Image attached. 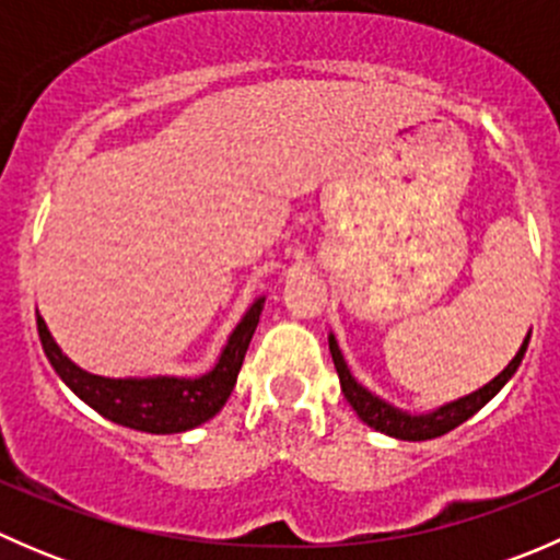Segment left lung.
<instances>
[{
    "label": "left lung",
    "instance_id": "left-lung-1",
    "mask_svg": "<svg viewBox=\"0 0 560 560\" xmlns=\"http://www.w3.org/2000/svg\"><path fill=\"white\" fill-rule=\"evenodd\" d=\"M528 341H530V332L523 338L521 349H517L515 358L510 360V365H506L499 376H493L488 385L463 395V398L450 400V404L436 406V409L431 411H406L400 409V406H393L389 400L380 398L376 393H371L369 387L360 385V382L352 376V371H349L347 360H343V352L341 347H338L336 336H332V332L327 336L332 365H336L338 371V382H341L343 398L349 400V406L358 411V417L365 422V425L385 433V436L400 439V442H428V439L444 436V433H450L453 428L463 425L466 420H471V417L477 415L488 400H493L495 395L501 393V387L515 376V371L521 369L523 363L525 349H528Z\"/></svg>",
    "mask_w": 560,
    "mask_h": 560
}]
</instances>
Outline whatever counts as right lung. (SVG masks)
Instances as JSON below:
<instances>
[{"label":"right lung","mask_w":560,"mask_h":560,"mask_svg":"<svg viewBox=\"0 0 560 560\" xmlns=\"http://www.w3.org/2000/svg\"><path fill=\"white\" fill-rule=\"evenodd\" d=\"M265 295L254 298L252 306L241 316L238 325L230 332L228 343L219 352L211 371L200 376H100L72 363L56 338L50 336L48 325L37 314L39 343L45 358L50 360L59 380L65 382L83 404L92 406L97 415L116 425L132 428L143 433H184L202 425L222 411L238 382V371L244 365L248 341L257 330L259 314H262Z\"/></svg>","instance_id":"add662e5"}]
</instances>
